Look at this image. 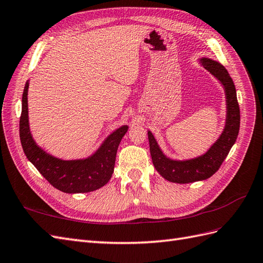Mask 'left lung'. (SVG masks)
<instances>
[{
    "label": "left lung",
    "mask_w": 263,
    "mask_h": 263,
    "mask_svg": "<svg viewBox=\"0 0 263 263\" xmlns=\"http://www.w3.org/2000/svg\"><path fill=\"white\" fill-rule=\"evenodd\" d=\"M200 63L217 78L224 87L227 101V119L221 136L204 154L189 160H172L161 151L151 131H147L150 153L156 170L165 180L174 183H191L212 177L230 152L240 129V109L237 92L231 77L223 65L211 59L202 58Z\"/></svg>",
    "instance_id": "left-lung-1"
}]
</instances>
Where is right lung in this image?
<instances>
[{
  "label": "right lung",
  "mask_w": 263,
  "mask_h": 263,
  "mask_svg": "<svg viewBox=\"0 0 263 263\" xmlns=\"http://www.w3.org/2000/svg\"><path fill=\"white\" fill-rule=\"evenodd\" d=\"M29 81L22 96L20 139L26 158L55 187L65 193H85L105 185L112 177L119 144L129 126L122 125L107 137L91 157L80 160L58 159L41 149L33 140L29 124Z\"/></svg>",
  "instance_id": "obj_1"
}]
</instances>
